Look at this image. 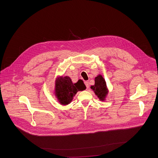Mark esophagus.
Returning a JSON list of instances; mask_svg holds the SVG:
<instances>
[{
	"mask_svg": "<svg viewBox=\"0 0 158 158\" xmlns=\"http://www.w3.org/2000/svg\"><path fill=\"white\" fill-rule=\"evenodd\" d=\"M84 83H85V86H86V87L88 89L89 87V82L88 81H85L84 82Z\"/></svg>",
	"mask_w": 158,
	"mask_h": 158,
	"instance_id": "esophagus-1",
	"label": "esophagus"
}]
</instances>
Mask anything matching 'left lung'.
<instances>
[{
	"label": "left lung",
	"mask_w": 158,
	"mask_h": 158,
	"mask_svg": "<svg viewBox=\"0 0 158 158\" xmlns=\"http://www.w3.org/2000/svg\"><path fill=\"white\" fill-rule=\"evenodd\" d=\"M91 88L94 91L96 95L103 101L107 94V89L106 87V83L101 75H99L95 78V84L92 85Z\"/></svg>",
	"instance_id": "1"
}]
</instances>
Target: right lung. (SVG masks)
Returning <instances> with one entry per match:
<instances>
[{"label":"right lung","mask_w":158,"mask_h":158,"mask_svg":"<svg viewBox=\"0 0 158 158\" xmlns=\"http://www.w3.org/2000/svg\"><path fill=\"white\" fill-rule=\"evenodd\" d=\"M85 89V85L81 80L73 84L70 77H61L57 79L56 83V95L62 104L66 105L72 101L77 92Z\"/></svg>","instance_id":"right-lung-1"}]
</instances>
